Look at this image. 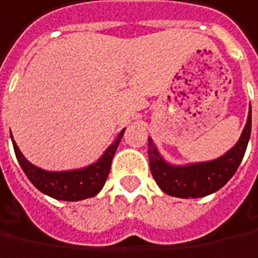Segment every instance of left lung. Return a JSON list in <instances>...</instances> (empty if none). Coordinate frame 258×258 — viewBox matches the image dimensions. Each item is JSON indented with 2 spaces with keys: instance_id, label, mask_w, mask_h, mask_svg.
Listing matches in <instances>:
<instances>
[{
  "instance_id": "obj_1",
  "label": "left lung",
  "mask_w": 258,
  "mask_h": 258,
  "mask_svg": "<svg viewBox=\"0 0 258 258\" xmlns=\"http://www.w3.org/2000/svg\"><path fill=\"white\" fill-rule=\"evenodd\" d=\"M251 133V106L248 109L247 122L240 139L229 152L218 159L185 166H174L167 163L160 154L152 138H149V163L153 178L157 185L171 197L177 198H201L216 192L226 184L240 166L247 149Z\"/></svg>"
}]
</instances>
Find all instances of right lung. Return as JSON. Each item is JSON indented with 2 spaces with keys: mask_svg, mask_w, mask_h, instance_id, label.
I'll return each mask as SVG.
<instances>
[{
  "mask_svg": "<svg viewBox=\"0 0 258 258\" xmlns=\"http://www.w3.org/2000/svg\"><path fill=\"white\" fill-rule=\"evenodd\" d=\"M123 133L125 129H122L118 138L113 140V143L95 163L83 168L67 171H47L33 166L31 161L25 159L14 139L12 145L24 173L40 192L58 201H81L95 197L102 189L111 170L112 159L115 156Z\"/></svg>",
  "mask_w": 258,
  "mask_h": 258,
  "instance_id": "1",
  "label": "right lung"
}]
</instances>
